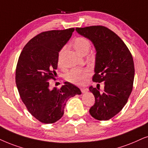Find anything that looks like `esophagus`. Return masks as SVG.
<instances>
[{"mask_svg": "<svg viewBox=\"0 0 148 148\" xmlns=\"http://www.w3.org/2000/svg\"><path fill=\"white\" fill-rule=\"evenodd\" d=\"M80 90H81L82 93H86V92H87L89 89H88L87 88H81V89H80Z\"/></svg>", "mask_w": 148, "mask_h": 148, "instance_id": "obj_1", "label": "esophagus"}]
</instances>
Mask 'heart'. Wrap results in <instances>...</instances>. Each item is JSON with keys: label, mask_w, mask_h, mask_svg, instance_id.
Masks as SVG:
<instances>
[{"label": "heart", "mask_w": 148, "mask_h": 148, "mask_svg": "<svg viewBox=\"0 0 148 148\" xmlns=\"http://www.w3.org/2000/svg\"><path fill=\"white\" fill-rule=\"evenodd\" d=\"M90 42L87 39L83 37H76L73 42V46L75 50L80 55H84L87 53L90 47ZM66 49L65 46L60 50L58 55V65L61 67L62 64V57ZM89 76V72L87 70H80V69H74L66 74L65 79L76 85H83L87 81V78Z\"/></svg>", "instance_id": "b5f03b06"}]
</instances>
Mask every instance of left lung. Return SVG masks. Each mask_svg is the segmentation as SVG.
Instances as JSON below:
<instances>
[{
    "label": "left lung",
    "mask_w": 148,
    "mask_h": 148,
    "mask_svg": "<svg viewBox=\"0 0 148 148\" xmlns=\"http://www.w3.org/2000/svg\"><path fill=\"white\" fill-rule=\"evenodd\" d=\"M76 31L94 45L96 56L92 80L104 83L103 92H100L98 87H89L95 97L89 113L98 120H108L124 108L132 91L133 58L120 37L107 27L90 26L76 28Z\"/></svg>",
    "instance_id": "8db88e82"
}]
</instances>
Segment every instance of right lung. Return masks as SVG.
I'll use <instances>...</instances> for the list:
<instances>
[{
  "instance_id": "obj_1",
  "label": "right lung",
  "mask_w": 148,
  "mask_h": 148,
  "mask_svg": "<svg viewBox=\"0 0 148 148\" xmlns=\"http://www.w3.org/2000/svg\"><path fill=\"white\" fill-rule=\"evenodd\" d=\"M74 31L70 28L41 33L25 45L18 59L16 83L20 96L29 113L44 124L60 119L68 99L81 94L79 88L68 82L52 89L48 82L55 78L59 52Z\"/></svg>"
}]
</instances>
